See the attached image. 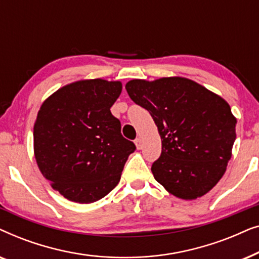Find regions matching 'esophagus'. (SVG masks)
<instances>
[{
  "label": "esophagus",
  "instance_id": "34e87169",
  "mask_svg": "<svg viewBox=\"0 0 259 259\" xmlns=\"http://www.w3.org/2000/svg\"><path fill=\"white\" fill-rule=\"evenodd\" d=\"M134 143H136V146H137L138 150H140V148L143 147V141H141L140 138H137V139L134 140Z\"/></svg>",
  "mask_w": 259,
  "mask_h": 259
}]
</instances>
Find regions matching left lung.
Listing matches in <instances>:
<instances>
[{"label": "left lung", "instance_id": "left-lung-1", "mask_svg": "<svg viewBox=\"0 0 259 259\" xmlns=\"http://www.w3.org/2000/svg\"><path fill=\"white\" fill-rule=\"evenodd\" d=\"M130 98L147 109L161 138L151 171L169 193L196 199L207 193L231 158L237 120L224 99L192 80H132Z\"/></svg>", "mask_w": 259, "mask_h": 259}]
</instances>
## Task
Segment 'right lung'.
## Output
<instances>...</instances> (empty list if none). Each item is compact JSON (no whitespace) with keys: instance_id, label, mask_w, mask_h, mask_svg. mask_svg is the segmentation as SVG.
Masks as SVG:
<instances>
[{"instance_id":"obj_1","label":"right lung","mask_w":259,"mask_h":259,"mask_svg":"<svg viewBox=\"0 0 259 259\" xmlns=\"http://www.w3.org/2000/svg\"><path fill=\"white\" fill-rule=\"evenodd\" d=\"M120 93L119 81L84 80L60 88L42 104L34 126L35 159L67 199L88 204L104 198L136 151L111 113Z\"/></svg>"}]
</instances>
